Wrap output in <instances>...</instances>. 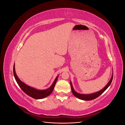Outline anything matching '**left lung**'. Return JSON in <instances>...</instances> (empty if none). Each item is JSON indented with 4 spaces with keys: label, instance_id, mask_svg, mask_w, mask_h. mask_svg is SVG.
I'll return each instance as SVG.
<instances>
[{
    "label": "left lung",
    "instance_id": "left-lung-1",
    "mask_svg": "<svg viewBox=\"0 0 125 125\" xmlns=\"http://www.w3.org/2000/svg\"><path fill=\"white\" fill-rule=\"evenodd\" d=\"M113 74H112V76L110 81L108 82V83L106 84V85L103 89L100 90V91H98L97 92L94 93L92 94H82L78 93L77 92H75L73 88V85H72L71 82H70V85H71L72 92H73V94L74 96L78 98L79 99L85 100V101H91V100H94L96 99V98H97V97H99L100 95H101V94L108 88V86L111 84L112 80H113Z\"/></svg>",
    "mask_w": 125,
    "mask_h": 125
}]
</instances>
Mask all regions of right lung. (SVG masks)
Returning a JSON list of instances; mask_svg holds the SVG:
<instances>
[{"mask_svg":"<svg viewBox=\"0 0 125 125\" xmlns=\"http://www.w3.org/2000/svg\"><path fill=\"white\" fill-rule=\"evenodd\" d=\"M13 74L17 83L18 84L19 86L20 87V88L22 89V90L23 91L25 94H27V95H28L30 97H32L33 99H43V98L46 97L50 95V94H51V93L52 92V91H53V89L56 84V81L57 80V79L58 77V75H57L55 81H54L53 83L52 84V85L48 89L44 90H39L25 84L24 83L22 82L20 80L19 78L18 77L16 74V71H15L14 65H13Z\"/></svg>","mask_w":125,"mask_h":125,"instance_id":"1","label":"right lung"}]
</instances>
